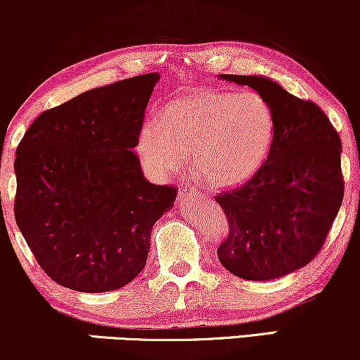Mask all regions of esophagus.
<instances>
[{
    "label": "esophagus",
    "instance_id": "34e87169",
    "mask_svg": "<svg viewBox=\"0 0 360 360\" xmlns=\"http://www.w3.org/2000/svg\"><path fill=\"white\" fill-rule=\"evenodd\" d=\"M195 193H196L195 186H184V188H181V190L179 191V195H180L181 200H188V198H191V196H193Z\"/></svg>",
    "mask_w": 360,
    "mask_h": 360
}]
</instances>
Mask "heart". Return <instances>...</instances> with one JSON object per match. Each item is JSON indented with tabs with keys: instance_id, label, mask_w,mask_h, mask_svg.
<instances>
[{
	"instance_id": "obj_1",
	"label": "heart",
	"mask_w": 360,
	"mask_h": 360,
	"mask_svg": "<svg viewBox=\"0 0 360 360\" xmlns=\"http://www.w3.org/2000/svg\"><path fill=\"white\" fill-rule=\"evenodd\" d=\"M277 117L257 91L203 90L162 110V122L147 120L137 152L159 176L191 165L213 188H234L262 169L272 150Z\"/></svg>"
}]
</instances>
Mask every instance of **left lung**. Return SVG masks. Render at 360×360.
<instances>
[{
	"label": "left lung",
	"instance_id": "1",
	"mask_svg": "<svg viewBox=\"0 0 360 360\" xmlns=\"http://www.w3.org/2000/svg\"><path fill=\"white\" fill-rule=\"evenodd\" d=\"M254 88L274 108L277 132L257 174L216 195L229 233L218 248L226 270L272 280L304 267L321 250L344 196L341 139L321 108L265 77L221 75Z\"/></svg>",
	"mask_w": 360,
	"mask_h": 360
}]
</instances>
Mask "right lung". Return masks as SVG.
I'll return each mask as SVG.
<instances>
[{"label": "right lung", "instance_id": "1", "mask_svg": "<svg viewBox=\"0 0 360 360\" xmlns=\"http://www.w3.org/2000/svg\"><path fill=\"white\" fill-rule=\"evenodd\" d=\"M159 73L88 90L44 111L19 142L14 218L53 282L101 293L146 267L152 226L176 188L144 179L132 149Z\"/></svg>", "mask_w": 360, "mask_h": 360}]
</instances>
